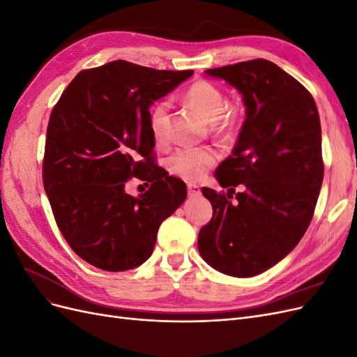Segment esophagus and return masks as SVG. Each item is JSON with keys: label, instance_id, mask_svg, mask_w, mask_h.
<instances>
[{"label": "esophagus", "instance_id": "34e87169", "mask_svg": "<svg viewBox=\"0 0 357 357\" xmlns=\"http://www.w3.org/2000/svg\"><path fill=\"white\" fill-rule=\"evenodd\" d=\"M188 195L190 197V198H195V197H199L201 195V189H199V186H197V185H188Z\"/></svg>", "mask_w": 357, "mask_h": 357}]
</instances>
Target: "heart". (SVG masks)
Listing matches in <instances>:
<instances>
[{
  "mask_svg": "<svg viewBox=\"0 0 357 357\" xmlns=\"http://www.w3.org/2000/svg\"><path fill=\"white\" fill-rule=\"evenodd\" d=\"M185 101L195 109L207 122L213 131L231 132L238 122V114L232 109H225L226 96L218 86L207 80L192 83L185 92ZM149 129L156 144H164L169 134V105L160 101L149 114ZM218 153L211 147H181L168 158V169L180 178L197 181L215 164Z\"/></svg>",
  "mask_w": 357,
  "mask_h": 357,
  "instance_id": "1",
  "label": "heart"
}]
</instances>
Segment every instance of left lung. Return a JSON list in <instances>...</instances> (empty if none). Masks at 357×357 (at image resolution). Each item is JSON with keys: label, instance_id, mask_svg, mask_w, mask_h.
Here are the masks:
<instances>
[{"label": "left lung", "instance_id": "1", "mask_svg": "<svg viewBox=\"0 0 357 357\" xmlns=\"http://www.w3.org/2000/svg\"><path fill=\"white\" fill-rule=\"evenodd\" d=\"M243 95L245 121L215 178L202 188L213 205L198 235L202 259L232 277H253L286 257L304 236L323 181L321 129L311 93L274 62L253 59L205 70ZM245 190L231 202L234 187Z\"/></svg>", "mask_w": 357, "mask_h": 357}]
</instances>
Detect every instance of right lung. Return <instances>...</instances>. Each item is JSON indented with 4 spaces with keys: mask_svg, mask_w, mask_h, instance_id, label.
<instances>
[{
    "mask_svg": "<svg viewBox=\"0 0 357 357\" xmlns=\"http://www.w3.org/2000/svg\"><path fill=\"white\" fill-rule=\"evenodd\" d=\"M192 74L113 61L80 71L53 107L43 185L63 238L88 264L113 273L142 265L185 202V181L153 160L149 109ZM132 176L151 183L138 199L124 190Z\"/></svg>",
    "mask_w": 357,
    "mask_h": 357,
    "instance_id": "1",
    "label": "right lung"
}]
</instances>
